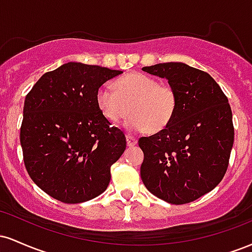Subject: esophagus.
Returning <instances> with one entry per match:
<instances>
[{
	"label": "esophagus",
	"mask_w": 252,
	"mask_h": 252,
	"mask_svg": "<svg viewBox=\"0 0 252 252\" xmlns=\"http://www.w3.org/2000/svg\"><path fill=\"white\" fill-rule=\"evenodd\" d=\"M137 144V140H136L135 137H132V136L130 135H126V146L128 147H134Z\"/></svg>",
	"instance_id": "obj_1"
}]
</instances>
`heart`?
<instances>
[{
	"mask_svg": "<svg viewBox=\"0 0 252 252\" xmlns=\"http://www.w3.org/2000/svg\"><path fill=\"white\" fill-rule=\"evenodd\" d=\"M98 109L109 122L118 123L129 115L124 123L130 132H158L168 126L178 108V94L169 84H160L154 77L134 72L116 80V89L103 84L97 90Z\"/></svg>",
	"mask_w": 252,
	"mask_h": 252,
	"instance_id": "obj_1",
	"label": "heart"
}]
</instances>
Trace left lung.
<instances>
[{"label":"left lung","instance_id":"1","mask_svg":"<svg viewBox=\"0 0 252 252\" xmlns=\"http://www.w3.org/2000/svg\"><path fill=\"white\" fill-rule=\"evenodd\" d=\"M166 78L178 94L167 128L141 137V179L150 193L169 204L194 201L224 178L235 138L232 111L220 86L206 72L184 63L146 66Z\"/></svg>","mask_w":252,"mask_h":252}]
</instances>
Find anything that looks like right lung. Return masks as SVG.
<instances>
[{"label":"right lung","mask_w":252,"mask_h":252,"mask_svg":"<svg viewBox=\"0 0 252 252\" xmlns=\"http://www.w3.org/2000/svg\"><path fill=\"white\" fill-rule=\"evenodd\" d=\"M121 73L67 63L43 74L26 96L20 131L25 166L52 198L79 204L108 189L110 168L126 141L98 109L96 94Z\"/></svg>","instance_id":"obj_1"}]
</instances>
